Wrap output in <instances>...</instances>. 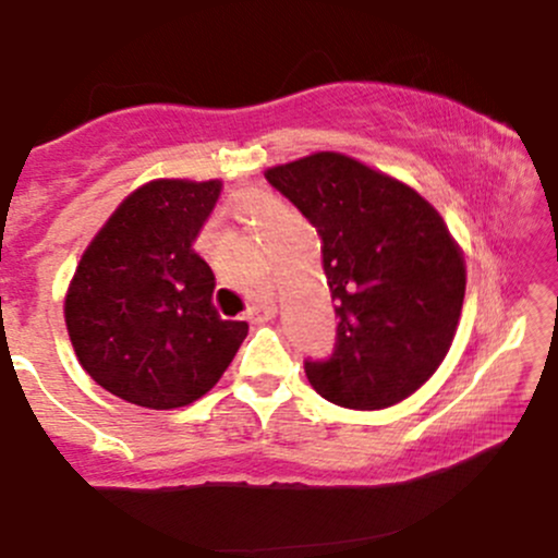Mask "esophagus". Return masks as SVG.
Here are the masks:
<instances>
[{
  "instance_id": "34e87169",
  "label": "esophagus",
  "mask_w": 558,
  "mask_h": 558,
  "mask_svg": "<svg viewBox=\"0 0 558 558\" xmlns=\"http://www.w3.org/2000/svg\"><path fill=\"white\" fill-rule=\"evenodd\" d=\"M275 312H278V306H275V301H272V299H265V301H259V304L248 306V310H246V319H248V323H252V325H259V323H267V319H272Z\"/></svg>"
}]
</instances>
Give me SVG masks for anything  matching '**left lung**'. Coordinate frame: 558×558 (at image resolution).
<instances>
[{"label":"left lung","instance_id":"8db88e82","mask_svg":"<svg viewBox=\"0 0 558 558\" xmlns=\"http://www.w3.org/2000/svg\"><path fill=\"white\" fill-rule=\"evenodd\" d=\"M323 241L336 301V349L306 360L323 399L386 409L412 396L451 349L466 288L464 257L407 183L356 159L317 151L265 172Z\"/></svg>","mask_w":558,"mask_h":558}]
</instances>
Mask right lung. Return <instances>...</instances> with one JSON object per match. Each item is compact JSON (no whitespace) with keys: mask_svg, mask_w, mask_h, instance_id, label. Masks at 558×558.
<instances>
[{"mask_svg":"<svg viewBox=\"0 0 558 558\" xmlns=\"http://www.w3.org/2000/svg\"><path fill=\"white\" fill-rule=\"evenodd\" d=\"M220 181H151L114 209L65 296L75 356L101 388L146 409L189 407L220 380L248 325L220 319L194 252Z\"/></svg>","mask_w":558,"mask_h":558,"instance_id":"obj_1","label":"right lung"}]
</instances>
